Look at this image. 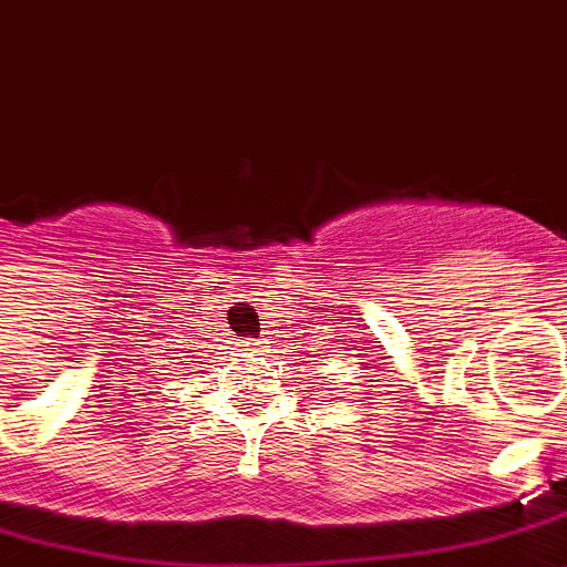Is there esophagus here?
<instances>
[{
	"instance_id": "obj_1",
	"label": "esophagus",
	"mask_w": 567,
	"mask_h": 567,
	"mask_svg": "<svg viewBox=\"0 0 567 567\" xmlns=\"http://www.w3.org/2000/svg\"><path fill=\"white\" fill-rule=\"evenodd\" d=\"M248 347H250V349H257L259 343H257V340H248Z\"/></svg>"
}]
</instances>
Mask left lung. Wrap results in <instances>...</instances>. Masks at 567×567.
Masks as SVG:
<instances>
[{
    "label": "left lung",
    "mask_w": 567,
    "mask_h": 567,
    "mask_svg": "<svg viewBox=\"0 0 567 567\" xmlns=\"http://www.w3.org/2000/svg\"><path fill=\"white\" fill-rule=\"evenodd\" d=\"M310 326H317V322H308V326H301V329H305V343H301L299 340V334H296V338H292V343H296V347H305V349H312L313 346H317L318 349L313 350V352H319V347H331V343H317L319 338H313V334H310ZM319 334H322V329H317ZM305 355H308V352H305Z\"/></svg>",
    "instance_id": "8db88e82"
}]
</instances>
